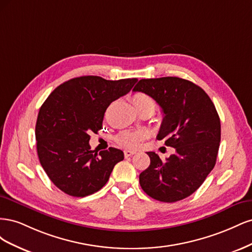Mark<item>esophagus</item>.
<instances>
[{
	"mask_svg": "<svg viewBox=\"0 0 252 252\" xmlns=\"http://www.w3.org/2000/svg\"><path fill=\"white\" fill-rule=\"evenodd\" d=\"M134 154H135L134 150H125V151H124V155H125L126 158L131 157V156H133Z\"/></svg>",
	"mask_w": 252,
	"mask_h": 252,
	"instance_id": "1",
	"label": "esophagus"
}]
</instances>
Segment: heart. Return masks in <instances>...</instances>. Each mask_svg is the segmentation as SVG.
I'll list each match as a JSON object with an SVG mask.
<instances>
[{"label": "heart", "mask_w": 252, "mask_h": 252, "mask_svg": "<svg viewBox=\"0 0 252 252\" xmlns=\"http://www.w3.org/2000/svg\"><path fill=\"white\" fill-rule=\"evenodd\" d=\"M132 103L139 112L145 109H149L154 112L156 109V102L154 98L145 94H135L132 96ZM146 135L145 131H124L118 136V142L127 148H135L146 138Z\"/></svg>", "instance_id": "1"}]
</instances>
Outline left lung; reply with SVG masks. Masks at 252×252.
I'll use <instances>...</instances> for the list:
<instances>
[{"label":"left lung","instance_id":"obj_1","mask_svg":"<svg viewBox=\"0 0 252 252\" xmlns=\"http://www.w3.org/2000/svg\"><path fill=\"white\" fill-rule=\"evenodd\" d=\"M133 91L151 96L164 113L158 140L175 149L162 161L149 151L150 165L140 174L152 199L173 203L191 195L213 169L220 142V122L208 94L194 83L177 78L140 80Z\"/></svg>","mask_w":252,"mask_h":252}]
</instances>
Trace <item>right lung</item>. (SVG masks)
Instances as JSON below:
<instances>
[{"label": "right lung", "instance_id": "obj_1", "mask_svg": "<svg viewBox=\"0 0 252 252\" xmlns=\"http://www.w3.org/2000/svg\"><path fill=\"white\" fill-rule=\"evenodd\" d=\"M136 79L108 81L84 75L61 84L37 114L36 150L50 181L63 192L83 197L98 191L124 152L110 147L94 154L90 133L102 129L106 109L131 90Z\"/></svg>", "mask_w": 252, "mask_h": 252}]
</instances>
